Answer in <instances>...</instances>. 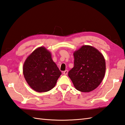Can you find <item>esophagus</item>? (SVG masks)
Wrapping results in <instances>:
<instances>
[{
  "mask_svg": "<svg viewBox=\"0 0 125 125\" xmlns=\"http://www.w3.org/2000/svg\"><path fill=\"white\" fill-rule=\"evenodd\" d=\"M67 73H68V70H65L64 72H63V74H64V75H67Z\"/></svg>",
  "mask_w": 125,
  "mask_h": 125,
  "instance_id": "1",
  "label": "esophagus"
}]
</instances>
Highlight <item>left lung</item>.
I'll return each instance as SVG.
<instances>
[{
    "label": "left lung",
    "mask_w": 125,
    "mask_h": 125,
    "mask_svg": "<svg viewBox=\"0 0 125 125\" xmlns=\"http://www.w3.org/2000/svg\"><path fill=\"white\" fill-rule=\"evenodd\" d=\"M74 67L68 73L77 90L88 93L97 88L105 72L104 56L97 49L83 46L73 53Z\"/></svg>",
    "instance_id": "obj_1"
}]
</instances>
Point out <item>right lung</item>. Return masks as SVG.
<instances>
[{
	"label": "right lung",
	"mask_w": 125,
	"mask_h": 125,
	"mask_svg": "<svg viewBox=\"0 0 125 125\" xmlns=\"http://www.w3.org/2000/svg\"><path fill=\"white\" fill-rule=\"evenodd\" d=\"M23 72L29 85L39 93L52 89L62 74L52 59L51 52L44 47L36 49L27 58Z\"/></svg>",
	"instance_id": "right-lung-1"
}]
</instances>
